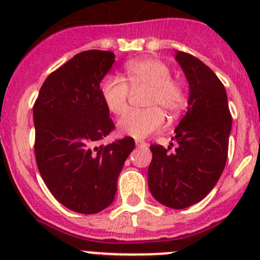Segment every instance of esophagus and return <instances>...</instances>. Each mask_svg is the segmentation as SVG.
Returning <instances> with one entry per match:
<instances>
[{
    "instance_id": "34e87169",
    "label": "esophagus",
    "mask_w": 260,
    "mask_h": 260,
    "mask_svg": "<svg viewBox=\"0 0 260 260\" xmlns=\"http://www.w3.org/2000/svg\"><path fill=\"white\" fill-rule=\"evenodd\" d=\"M136 145H137L138 147H146L147 143L145 142V141H141V140H136Z\"/></svg>"
}]
</instances>
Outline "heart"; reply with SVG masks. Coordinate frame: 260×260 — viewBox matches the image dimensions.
Wrapping results in <instances>:
<instances>
[{
    "mask_svg": "<svg viewBox=\"0 0 260 260\" xmlns=\"http://www.w3.org/2000/svg\"><path fill=\"white\" fill-rule=\"evenodd\" d=\"M171 69L167 64L153 57L133 60L125 67V77L132 88L146 86L143 111H129L118 120V131L133 138H146L161 129L166 123L167 114L175 117L187 103L186 88L179 80L171 78ZM123 78L108 74L101 83V96L111 113L119 115L127 109L129 86Z\"/></svg>",
    "mask_w": 260,
    "mask_h": 260,
    "instance_id": "heart-1",
    "label": "heart"
}]
</instances>
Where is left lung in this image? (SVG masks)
I'll use <instances>...</instances> for the list:
<instances>
[{
  "mask_svg": "<svg viewBox=\"0 0 260 260\" xmlns=\"http://www.w3.org/2000/svg\"><path fill=\"white\" fill-rule=\"evenodd\" d=\"M175 59L188 81L187 112L175 129L174 152L149 147L148 187L162 205L185 209L203 200L221 176L233 120L226 90L210 68L183 51Z\"/></svg>",
  "mask_w": 260,
  "mask_h": 260,
  "instance_id": "1",
  "label": "left lung"
}]
</instances>
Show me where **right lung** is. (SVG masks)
Listing matches in <instances>:
<instances>
[{"label":"right lung","mask_w":260,"mask_h":260,"mask_svg":"<svg viewBox=\"0 0 260 260\" xmlns=\"http://www.w3.org/2000/svg\"><path fill=\"white\" fill-rule=\"evenodd\" d=\"M112 51L88 50L46 78L34 104L35 156L50 192L65 208L96 214L108 208L135 140L96 143L114 129L101 83L114 62Z\"/></svg>","instance_id":"1"}]
</instances>
